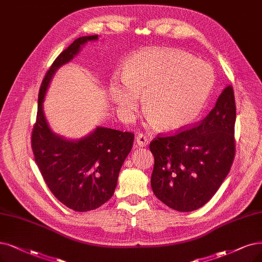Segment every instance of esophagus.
<instances>
[{
	"instance_id": "esophagus-1",
	"label": "esophagus",
	"mask_w": 262,
	"mask_h": 262,
	"mask_svg": "<svg viewBox=\"0 0 262 262\" xmlns=\"http://www.w3.org/2000/svg\"><path fill=\"white\" fill-rule=\"evenodd\" d=\"M135 142H137V145L139 147H144V146L148 144V139L143 133H139L137 135V138H135Z\"/></svg>"
}]
</instances>
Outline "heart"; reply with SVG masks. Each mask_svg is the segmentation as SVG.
Returning <instances> with one entry per match:
<instances>
[{"instance_id": "heart-1", "label": "heart", "mask_w": 262, "mask_h": 262, "mask_svg": "<svg viewBox=\"0 0 262 262\" xmlns=\"http://www.w3.org/2000/svg\"><path fill=\"white\" fill-rule=\"evenodd\" d=\"M212 69L185 51L148 48L132 56L124 77L110 85L113 101L123 112L139 106L145 95V111L165 131H177L200 116L214 86Z\"/></svg>"}]
</instances>
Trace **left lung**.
<instances>
[{
    "label": "left lung",
    "instance_id": "left-lung-1",
    "mask_svg": "<svg viewBox=\"0 0 262 262\" xmlns=\"http://www.w3.org/2000/svg\"><path fill=\"white\" fill-rule=\"evenodd\" d=\"M235 113L234 92L229 85L195 127L151 141L150 185L160 201L179 212L198 210L210 201L234 159Z\"/></svg>",
    "mask_w": 262,
    "mask_h": 262
}]
</instances>
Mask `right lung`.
<instances>
[{"mask_svg": "<svg viewBox=\"0 0 262 262\" xmlns=\"http://www.w3.org/2000/svg\"><path fill=\"white\" fill-rule=\"evenodd\" d=\"M97 39L98 35L75 39L51 64L39 89L36 122L31 137L35 162L49 190L75 212L96 210L110 200L134 140L131 132L104 127H98L82 139L66 140L51 131L45 118L43 102L56 71L74 58L82 45Z\"/></svg>", "mask_w": 262, "mask_h": 262, "instance_id": "right-lung-1", "label": "right lung"}]
</instances>
